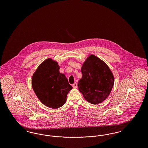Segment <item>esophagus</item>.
Masks as SVG:
<instances>
[{
    "label": "esophagus",
    "instance_id": "1",
    "mask_svg": "<svg viewBox=\"0 0 148 148\" xmlns=\"http://www.w3.org/2000/svg\"><path fill=\"white\" fill-rule=\"evenodd\" d=\"M73 87L74 88H77V83H74L73 84Z\"/></svg>",
    "mask_w": 148,
    "mask_h": 148
}]
</instances>
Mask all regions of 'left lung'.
<instances>
[{"label":"left lung","instance_id":"left-lung-1","mask_svg":"<svg viewBox=\"0 0 148 148\" xmlns=\"http://www.w3.org/2000/svg\"><path fill=\"white\" fill-rule=\"evenodd\" d=\"M81 71L82 77L77 84L79 90L89 103H102L113 88L114 77L112 71L103 60L92 54L87 58Z\"/></svg>","mask_w":148,"mask_h":148}]
</instances>
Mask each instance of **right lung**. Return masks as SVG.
Returning <instances> with one entry per match:
<instances>
[{
	"label": "right lung",
	"instance_id": "right-lung-1",
	"mask_svg": "<svg viewBox=\"0 0 148 148\" xmlns=\"http://www.w3.org/2000/svg\"><path fill=\"white\" fill-rule=\"evenodd\" d=\"M58 63L49 58L39 65L34 73L32 84L36 95L45 106L57 109L63 106L73 87Z\"/></svg>",
	"mask_w": 148,
	"mask_h": 148
}]
</instances>
